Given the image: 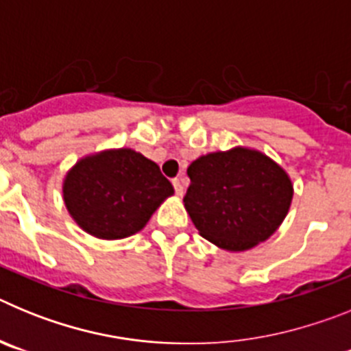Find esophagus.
<instances>
[{"label": "esophagus", "instance_id": "esophagus-1", "mask_svg": "<svg viewBox=\"0 0 351 351\" xmlns=\"http://www.w3.org/2000/svg\"><path fill=\"white\" fill-rule=\"evenodd\" d=\"M172 184H173V190H176V193H178L179 197H181L182 191H184V188H182V184H181V181H179V178H173L172 179Z\"/></svg>", "mask_w": 351, "mask_h": 351}]
</instances>
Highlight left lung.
<instances>
[{"mask_svg": "<svg viewBox=\"0 0 351 351\" xmlns=\"http://www.w3.org/2000/svg\"><path fill=\"white\" fill-rule=\"evenodd\" d=\"M184 207L202 237L244 251L271 237L290 209L293 188L280 165L258 151L235 147L188 167Z\"/></svg>", "mask_w": 351, "mask_h": 351, "instance_id": "obj_1", "label": "left lung"}]
</instances>
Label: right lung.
Wrapping results in <instances>:
<instances>
[{
	"label": "right lung",
	"instance_id": "add662e5",
	"mask_svg": "<svg viewBox=\"0 0 351 351\" xmlns=\"http://www.w3.org/2000/svg\"><path fill=\"white\" fill-rule=\"evenodd\" d=\"M172 193V184L160 167L132 149L84 158L68 172L63 184L71 218L98 239L137 234Z\"/></svg>",
	"mask_w": 351,
	"mask_h": 351
}]
</instances>
